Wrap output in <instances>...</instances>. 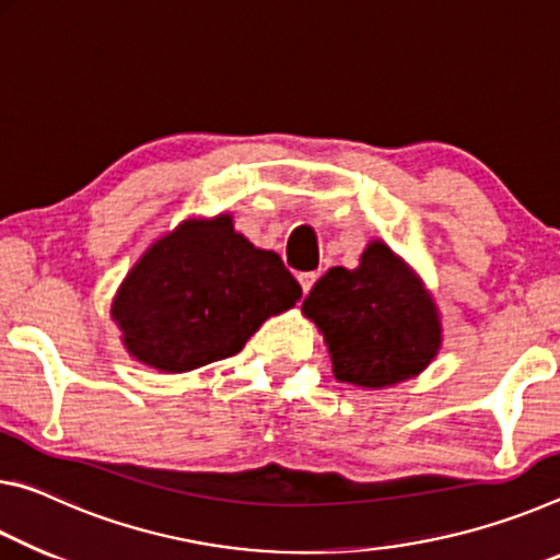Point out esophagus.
Masks as SVG:
<instances>
[{
	"mask_svg": "<svg viewBox=\"0 0 560 560\" xmlns=\"http://www.w3.org/2000/svg\"><path fill=\"white\" fill-rule=\"evenodd\" d=\"M298 280H300L302 292H305V295H307V292L313 290V285L317 282V272H300Z\"/></svg>",
	"mask_w": 560,
	"mask_h": 560,
	"instance_id": "34e87169",
	"label": "esophagus"
}]
</instances>
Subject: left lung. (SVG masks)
Returning a JSON list of instances; mask_svg holds the SVG:
<instances>
[{"label":"left lung","instance_id":"left-lung-1","mask_svg":"<svg viewBox=\"0 0 560 560\" xmlns=\"http://www.w3.org/2000/svg\"><path fill=\"white\" fill-rule=\"evenodd\" d=\"M325 337L335 377L382 389L424 370L442 347V323L421 280L382 241L360 268H332L302 302Z\"/></svg>","mask_w":560,"mask_h":560}]
</instances>
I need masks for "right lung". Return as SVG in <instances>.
<instances>
[{"instance_id":"add662e5","label":"right lung","mask_w":560,"mask_h":560,"mask_svg":"<svg viewBox=\"0 0 560 560\" xmlns=\"http://www.w3.org/2000/svg\"><path fill=\"white\" fill-rule=\"evenodd\" d=\"M302 290L280 255L235 233L231 215L183 220L155 241L118 288L112 317L126 350L178 374L237 354Z\"/></svg>"}]
</instances>
